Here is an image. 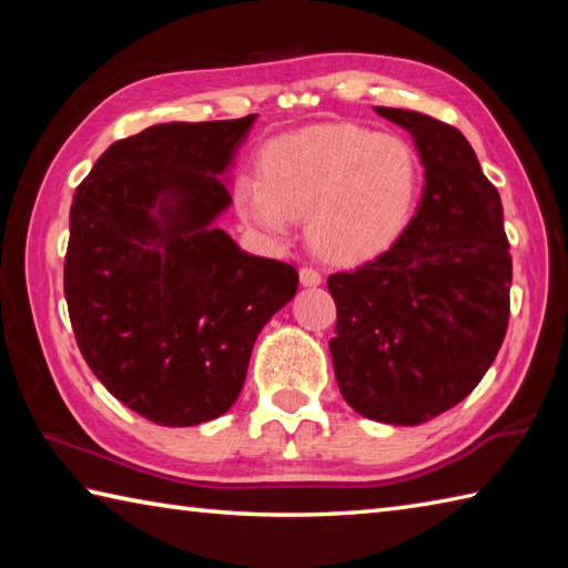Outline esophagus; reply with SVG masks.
<instances>
[{"label": "esophagus", "instance_id": "34e87169", "mask_svg": "<svg viewBox=\"0 0 568 568\" xmlns=\"http://www.w3.org/2000/svg\"><path fill=\"white\" fill-rule=\"evenodd\" d=\"M323 283V275L313 267H301V285L303 287H318Z\"/></svg>", "mask_w": 568, "mask_h": 568}]
</instances>
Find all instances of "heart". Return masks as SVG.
<instances>
[{
	"instance_id": "b5f03b06",
	"label": "heart",
	"mask_w": 568,
	"mask_h": 568,
	"mask_svg": "<svg viewBox=\"0 0 568 568\" xmlns=\"http://www.w3.org/2000/svg\"><path fill=\"white\" fill-rule=\"evenodd\" d=\"M423 170L398 134L323 122L281 134L263 152V175L235 180V207L250 227L285 240L305 215L313 250L333 263L371 261L406 233Z\"/></svg>"
}]
</instances>
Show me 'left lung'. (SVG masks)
Returning a JSON list of instances; mask_svg holds the SVG:
<instances>
[{
    "label": "left lung",
    "mask_w": 568,
    "mask_h": 568,
    "mask_svg": "<svg viewBox=\"0 0 568 568\" xmlns=\"http://www.w3.org/2000/svg\"><path fill=\"white\" fill-rule=\"evenodd\" d=\"M376 112L410 132L426 185L386 253L328 277L338 307L331 358L355 413L418 426L491 368L508 325L511 255L501 197L464 134L413 110Z\"/></svg>",
    "instance_id": "8db88e82"
}]
</instances>
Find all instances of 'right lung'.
Here are the masks:
<instances>
[{
    "label": "right lung",
    "instance_id": "1",
    "mask_svg": "<svg viewBox=\"0 0 568 568\" xmlns=\"http://www.w3.org/2000/svg\"><path fill=\"white\" fill-rule=\"evenodd\" d=\"M255 114L162 122L102 152L77 187L64 257L74 338L114 398L158 426L233 406L297 273L215 227Z\"/></svg>",
    "mask_w": 568,
    "mask_h": 568
}]
</instances>
